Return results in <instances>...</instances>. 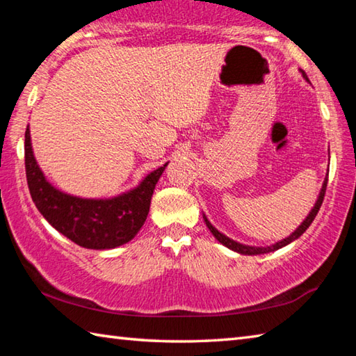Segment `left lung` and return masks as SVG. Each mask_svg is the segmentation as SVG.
Returning <instances> with one entry per match:
<instances>
[{
	"mask_svg": "<svg viewBox=\"0 0 356 356\" xmlns=\"http://www.w3.org/2000/svg\"><path fill=\"white\" fill-rule=\"evenodd\" d=\"M301 74H303V72H301ZM303 78H305L306 81H309L308 76H306L305 74H303ZM327 182H328V177H325L323 184H322V188H321V193H318V197H317V201H316V204H314V207L311 209V212H309L308 216H306V218L303 220V222H301V225H300L297 229H295V231L291 234V236L286 237V238H282V240H280V242H276V243L270 245V246H251V245L238 243V242H236V240L229 238L227 236H225V234L220 232L218 229H216V227L212 225V222H210V221L207 220V216L204 215V213H202V218H204V221H206V226L209 227V231L212 232V236H213L216 240H218V242H220L221 245H225L226 248L236 251V252H238V254H248V256L267 254V252H273V251H276V250H280V248H282V246L292 243L293 240H297L298 237L303 236V232L311 226V222L314 221L316 215H317V212H318V209H321V206H322L323 196H325V190H327Z\"/></svg>",
	"mask_w": 356,
	"mask_h": 356,
	"instance_id": "left-lung-1",
	"label": "left lung"
}]
</instances>
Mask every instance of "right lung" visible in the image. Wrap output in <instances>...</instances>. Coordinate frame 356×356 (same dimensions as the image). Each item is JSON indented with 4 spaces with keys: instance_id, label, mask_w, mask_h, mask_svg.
Segmentation results:
<instances>
[{
    "instance_id": "add662e5",
    "label": "right lung",
    "mask_w": 356,
    "mask_h": 356,
    "mask_svg": "<svg viewBox=\"0 0 356 356\" xmlns=\"http://www.w3.org/2000/svg\"><path fill=\"white\" fill-rule=\"evenodd\" d=\"M168 163L149 172L135 188L120 195L74 196L48 182L33 152L29 125L25 131V168L33 202L58 232L83 248L113 250L135 238L147 218L155 185Z\"/></svg>"
}]
</instances>
